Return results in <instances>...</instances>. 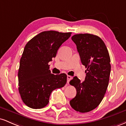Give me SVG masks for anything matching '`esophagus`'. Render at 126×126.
<instances>
[{
	"label": "esophagus",
	"instance_id": "1",
	"mask_svg": "<svg viewBox=\"0 0 126 126\" xmlns=\"http://www.w3.org/2000/svg\"><path fill=\"white\" fill-rule=\"evenodd\" d=\"M72 78V77L71 76H69V75H67V83H69V82H70V80H71Z\"/></svg>",
	"mask_w": 126,
	"mask_h": 126
}]
</instances>
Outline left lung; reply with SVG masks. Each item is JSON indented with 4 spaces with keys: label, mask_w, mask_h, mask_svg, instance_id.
<instances>
[{
    "label": "left lung",
    "mask_w": 126,
    "mask_h": 126,
    "mask_svg": "<svg viewBox=\"0 0 126 126\" xmlns=\"http://www.w3.org/2000/svg\"><path fill=\"white\" fill-rule=\"evenodd\" d=\"M72 40L86 70L84 81L75 76L69 82L76 89L70 104L75 111L87 112L97 107L104 96L110 75V57L105 43L98 36L75 34Z\"/></svg>",
    "instance_id": "8db88e82"
}]
</instances>
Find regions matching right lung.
<instances>
[{
  "mask_svg": "<svg viewBox=\"0 0 126 126\" xmlns=\"http://www.w3.org/2000/svg\"><path fill=\"white\" fill-rule=\"evenodd\" d=\"M71 34L43 31L26 44L20 60L18 89L22 100L30 108L40 109L46 107L52 91L66 85L67 75L52 74L48 63Z\"/></svg>",
  "mask_w": 126,
  "mask_h": 126,
  "instance_id": "add662e5",
  "label": "right lung"
}]
</instances>
